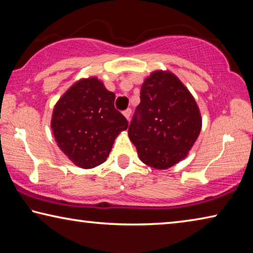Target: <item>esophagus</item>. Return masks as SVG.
<instances>
[{
  "label": "esophagus",
  "instance_id": "obj_1",
  "mask_svg": "<svg viewBox=\"0 0 253 253\" xmlns=\"http://www.w3.org/2000/svg\"><path fill=\"white\" fill-rule=\"evenodd\" d=\"M123 114H124V116H125V117L128 119V121H129L130 115H131V109H130V108H127L126 110L123 111Z\"/></svg>",
  "mask_w": 253,
  "mask_h": 253
}]
</instances>
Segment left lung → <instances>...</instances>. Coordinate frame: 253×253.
<instances>
[{
  "instance_id": "8db88e82",
  "label": "left lung",
  "mask_w": 253,
  "mask_h": 253,
  "mask_svg": "<svg viewBox=\"0 0 253 253\" xmlns=\"http://www.w3.org/2000/svg\"><path fill=\"white\" fill-rule=\"evenodd\" d=\"M202 127L196 101L176 76L155 71L144 81L128 136L140 161L166 169L185 158Z\"/></svg>"
}]
</instances>
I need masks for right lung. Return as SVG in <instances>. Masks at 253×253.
<instances>
[{"instance_id":"obj_1","label":"right lung","mask_w":253,"mask_h":253,"mask_svg":"<svg viewBox=\"0 0 253 253\" xmlns=\"http://www.w3.org/2000/svg\"><path fill=\"white\" fill-rule=\"evenodd\" d=\"M115 93L96 77L71 85L54 106L51 128L55 142L75 165L92 169L108 157L127 119L115 108Z\"/></svg>"}]
</instances>
